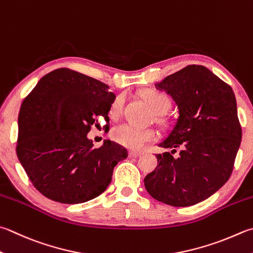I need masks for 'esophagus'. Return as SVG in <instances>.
<instances>
[{"mask_svg": "<svg viewBox=\"0 0 253 253\" xmlns=\"http://www.w3.org/2000/svg\"><path fill=\"white\" fill-rule=\"evenodd\" d=\"M141 155H142V153H140V152H134V151L128 152V156L130 157H139Z\"/></svg>", "mask_w": 253, "mask_h": 253, "instance_id": "obj_1", "label": "esophagus"}]
</instances>
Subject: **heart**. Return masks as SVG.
I'll return each instance as SVG.
<instances>
[{"mask_svg":"<svg viewBox=\"0 0 253 253\" xmlns=\"http://www.w3.org/2000/svg\"><path fill=\"white\" fill-rule=\"evenodd\" d=\"M142 98L156 113L165 112L170 106V99L163 92L156 90H146L142 93ZM125 96H118L111 104V113L119 116L125 108ZM113 140L132 150H141L145 143L156 139V132L152 128H139L130 125L116 126L111 132Z\"/></svg>","mask_w":253,"mask_h":253,"instance_id":"b5f03b06","label":"heart"}]
</instances>
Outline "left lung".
<instances>
[{"label": "left lung", "instance_id": "1", "mask_svg": "<svg viewBox=\"0 0 253 253\" xmlns=\"http://www.w3.org/2000/svg\"><path fill=\"white\" fill-rule=\"evenodd\" d=\"M173 98L178 118L161 143L157 166L144 178L152 197L174 207L201 203L229 179L241 143L235 93L201 65H189L155 84ZM176 148L180 155L174 158Z\"/></svg>", "mask_w": 253, "mask_h": 253}]
</instances>
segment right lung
<instances>
[{
    "mask_svg": "<svg viewBox=\"0 0 253 253\" xmlns=\"http://www.w3.org/2000/svg\"><path fill=\"white\" fill-rule=\"evenodd\" d=\"M114 99L106 84L67 68L45 75L24 99L16 154L45 197L80 204L107 189L127 151L110 140L96 149L87 134L97 117L108 126Z\"/></svg>",
    "mask_w": 253,
    "mask_h": 253,
    "instance_id": "obj_1",
    "label": "right lung"
}]
</instances>
